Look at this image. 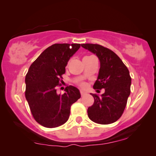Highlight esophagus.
I'll return each mask as SVG.
<instances>
[{"label":"esophagus","mask_w":156,"mask_h":156,"mask_svg":"<svg viewBox=\"0 0 156 156\" xmlns=\"http://www.w3.org/2000/svg\"><path fill=\"white\" fill-rule=\"evenodd\" d=\"M85 95V92H83V91H80V95L82 96V97H83V96H84Z\"/></svg>","instance_id":"obj_1"}]
</instances>
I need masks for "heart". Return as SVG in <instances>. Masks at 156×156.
Wrapping results in <instances>:
<instances>
[{
	"instance_id": "1",
	"label": "heart",
	"mask_w": 156,
	"mask_h": 156,
	"mask_svg": "<svg viewBox=\"0 0 156 156\" xmlns=\"http://www.w3.org/2000/svg\"><path fill=\"white\" fill-rule=\"evenodd\" d=\"M89 57H90V56H85L83 58H89ZM79 85H80V86L81 87H86V83H84V82H82V83H80V84H79Z\"/></svg>"
}]
</instances>
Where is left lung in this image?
<instances>
[{
	"instance_id": "8db88e82",
	"label": "left lung",
	"mask_w": 156,
	"mask_h": 156,
	"mask_svg": "<svg viewBox=\"0 0 156 156\" xmlns=\"http://www.w3.org/2000/svg\"><path fill=\"white\" fill-rule=\"evenodd\" d=\"M81 46L98 56L100 69L94 89H105L100 97L92 94L94 103L87 109L90 119L100 124H109L121 117L131 93V78L121 58L108 48L97 44Z\"/></svg>"
}]
</instances>
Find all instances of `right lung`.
Wrapping results in <instances>:
<instances>
[{
  "label": "right lung",
  "mask_w": 156,
  "mask_h": 156,
  "mask_svg": "<svg viewBox=\"0 0 156 156\" xmlns=\"http://www.w3.org/2000/svg\"><path fill=\"white\" fill-rule=\"evenodd\" d=\"M80 44H54L46 49L30 66L25 76V98L37 123L55 128L69 119L71 106L80 98L78 89L69 85L63 94L56 87L63 81L62 76L69 58Z\"/></svg>",
  "instance_id": "obj_1"
}]
</instances>
